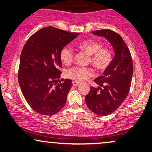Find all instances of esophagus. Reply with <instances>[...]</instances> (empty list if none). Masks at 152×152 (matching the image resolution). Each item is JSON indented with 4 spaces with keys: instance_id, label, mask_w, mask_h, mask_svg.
Listing matches in <instances>:
<instances>
[{
    "instance_id": "1",
    "label": "esophagus",
    "mask_w": 152,
    "mask_h": 152,
    "mask_svg": "<svg viewBox=\"0 0 152 152\" xmlns=\"http://www.w3.org/2000/svg\"><path fill=\"white\" fill-rule=\"evenodd\" d=\"M72 83H73V86H77L78 85H79V84H80L79 82L76 81H73V82H72Z\"/></svg>"
}]
</instances>
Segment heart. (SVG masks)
<instances>
[{
    "mask_svg": "<svg viewBox=\"0 0 152 152\" xmlns=\"http://www.w3.org/2000/svg\"><path fill=\"white\" fill-rule=\"evenodd\" d=\"M80 49L84 50L90 55L89 61L97 70L104 71L110 66L112 61L113 56L111 50L108 48H104L100 43L94 41H82L78 44ZM74 54L72 48L69 46L62 48L60 52V58L66 65H69L74 60ZM94 74L93 69L90 67L75 66L66 71L67 77L76 81H83Z\"/></svg>",
    "mask_w": 152,
    "mask_h": 152,
    "instance_id": "1",
    "label": "heart"
}]
</instances>
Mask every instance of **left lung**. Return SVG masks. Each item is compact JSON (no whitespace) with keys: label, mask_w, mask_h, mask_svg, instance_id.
I'll return each instance as SVG.
<instances>
[{"label":"left lung","mask_w":152,"mask_h":152,"mask_svg":"<svg viewBox=\"0 0 152 152\" xmlns=\"http://www.w3.org/2000/svg\"><path fill=\"white\" fill-rule=\"evenodd\" d=\"M92 34L106 38L113 46L115 56L102 76L94 80L99 86H91L85 101L88 109L94 114L107 116L121 106L129 92L133 61L128 46L117 33L103 29L94 31Z\"/></svg>","instance_id":"1"}]
</instances>
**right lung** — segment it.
Returning a JSON list of instances; mask_svg holds the SVG:
<instances>
[{"label":"right lung","instance_id":"right-lung-1","mask_svg":"<svg viewBox=\"0 0 152 152\" xmlns=\"http://www.w3.org/2000/svg\"><path fill=\"white\" fill-rule=\"evenodd\" d=\"M78 35L49 26L33 34L23 48L18 83L26 102L40 114L52 116L66 104L73 85L70 79L58 83L60 52Z\"/></svg>","mask_w":152,"mask_h":152}]
</instances>
